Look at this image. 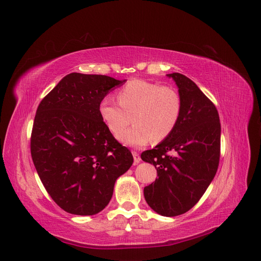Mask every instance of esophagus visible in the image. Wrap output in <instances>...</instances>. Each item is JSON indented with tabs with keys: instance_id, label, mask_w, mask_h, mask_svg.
Segmentation results:
<instances>
[{
	"instance_id": "1",
	"label": "esophagus",
	"mask_w": 261,
	"mask_h": 261,
	"mask_svg": "<svg viewBox=\"0 0 261 261\" xmlns=\"http://www.w3.org/2000/svg\"><path fill=\"white\" fill-rule=\"evenodd\" d=\"M133 156H134V164H138L141 160L140 155L136 151H133Z\"/></svg>"
}]
</instances>
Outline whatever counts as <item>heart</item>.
<instances>
[{
    "label": "heart",
    "mask_w": 261,
    "mask_h": 261,
    "mask_svg": "<svg viewBox=\"0 0 261 261\" xmlns=\"http://www.w3.org/2000/svg\"><path fill=\"white\" fill-rule=\"evenodd\" d=\"M117 102L112 97L102 98L99 114L107 127L116 134L134 122L132 128L116 137L121 143L141 147L150 140L154 143L168 138L174 132L183 110L178 91L169 86L133 80L117 92Z\"/></svg>",
    "instance_id": "heart-1"
}]
</instances>
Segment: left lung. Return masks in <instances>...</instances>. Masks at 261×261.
Listing matches in <instances>:
<instances>
[{
  "label": "left lung",
  "instance_id": "1",
  "mask_svg": "<svg viewBox=\"0 0 261 261\" xmlns=\"http://www.w3.org/2000/svg\"><path fill=\"white\" fill-rule=\"evenodd\" d=\"M167 76L178 88L181 115L174 132L141 160L153 164L159 176L144 188L147 203L161 216L175 217L199 201L216 175L221 124L217 108L193 81L179 73Z\"/></svg>",
  "mask_w": 261,
  "mask_h": 261
}]
</instances>
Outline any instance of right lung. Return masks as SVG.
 <instances>
[{
    "label": "right lung",
    "mask_w": 261,
    "mask_h": 261,
    "mask_svg": "<svg viewBox=\"0 0 261 261\" xmlns=\"http://www.w3.org/2000/svg\"><path fill=\"white\" fill-rule=\"evenodd\" d=\"M125 82L68 74L37 109L31 158L51 198L72 215L103 210L115 180L133 164L132 152L113 137L99 114L101 99Z\"/></svg>",
    "instance_id": "add662e5"
}]
</instances>
